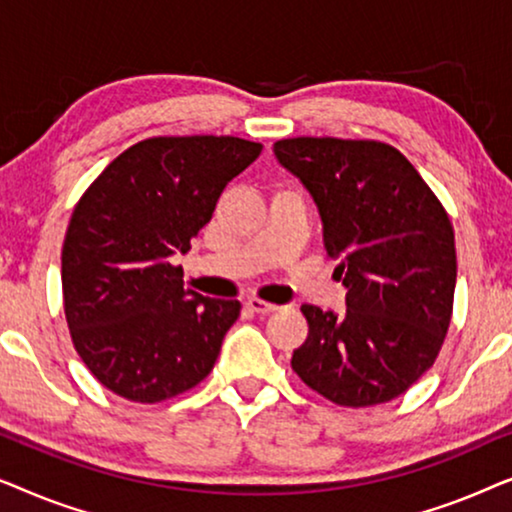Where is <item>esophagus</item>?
<instances>
[{"mask_svg": "<svg viewBox=\"0 0 512 512\" xmlns=\"http://www.w3.org/2000/svg\"><path fill=\"white\" fill-rule=\"evenodd\" d=\"M247 305H249V310H254L258 314H270V312L279 310V305L268 303V300H261V298H249Z\"/></svg>", "mask_w": 512, "mask_h": 512, "instance_id": "34e87169", "label": "esophagus"}]
</instances>
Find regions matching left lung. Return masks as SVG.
<instances>
[{
    "instance_id": "obj_1",
    "label": "left lung",
    "mask_w": 512,
    "mask_h": 512,
    "mask_svg": "<svg viewBox=\"0 0 512 512\" xmlns=\"http://www.w3.org/2000/svg\"><path fill=\"white\" fill-rule=\"evenodd\" d=\"M275 156L317 202L347 312L303 305L291 368L345 408L394 401L438 359L452 319L457 251L445 207L410 160L375 139L293 137Z\"/></svg>"
}]
</instances>
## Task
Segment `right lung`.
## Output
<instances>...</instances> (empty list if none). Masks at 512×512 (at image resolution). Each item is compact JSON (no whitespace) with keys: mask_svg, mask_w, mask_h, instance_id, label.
I'll use <instances>...</instances> for the list:
<instances>
[{"mask_svg":"<svg viewBox=\"0 0 512 512\" xmlns=\"http://www.w3.org/2000/svg\"><path fill=\"white\" fill-rule=\"evenodd\" d=\"M261 149L228 135L144 139L76 202L62 244L65 317L86 368L116 396L160 403L214 368L242 305L184 289L172 256L191 249Z\"/></svg>","mask_w":512,"mask_h":512,"instance_id":"obj_1","label":"right lung"}]
</instances>
